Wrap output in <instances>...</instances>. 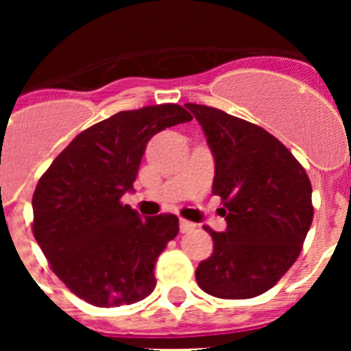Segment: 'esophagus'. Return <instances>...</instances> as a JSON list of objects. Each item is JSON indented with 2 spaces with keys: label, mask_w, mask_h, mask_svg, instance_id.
<instances>
[{
  "label": "esophagus",
  "mask_w": 351,
  "mask_h": 351,
  "mask_svg": "<svg viewBox=\"0 0 351 351\" xmlns=\"http://www.w3.org/2000/svg\"><path fill=\"white\" fill-rule=\"evenodd\" d=\"M195 223H191V221H188V219H181V221H179V230L182 232V234H186V232H191L195 228Z\"/></svg>",
  "instance_id": "esophagus-1"
}]
</instances>
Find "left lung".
I'll return each mask as SVG.
<instances>
[{"label":"left lung","mask_w":351,"mask_h":351,"mask_svg":"<svg viewBox=\"0 0 351 351\" xmlns=\"http://www.w3.org/2000/svg\"><path fill=\"white\" fill-rule=\"evenodd\" d=\"M186 107L214 156L213 193L229 210L225 232L204 226L214 250L195 278L213 297L251 299L274 287L299 256L313 221L311 182L263 128L207 105Z\"/></svg>","instance_id":"obj_1"}]
</instances>
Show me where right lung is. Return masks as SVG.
<instances>
[{
    "label": "right lung",
    "instance_id": "obj_1",
    "mask_svg": "<svg viewBox=\"0 0 351 351\" xmlns=\"http://www.w3.org/2000/svg\"><path fill=\"white\" fill-rule=\"evenodd\" d=\"M191 119L176 104L117 112L79 133L40 178L33 235L54 274L86 302L133 304L156 287L154 265L179 219L141 218L121 197L133 190L151 137Z\"/></svg>",
    "mask_w": 351,
    "mask_h": 351
}]
</instances>
